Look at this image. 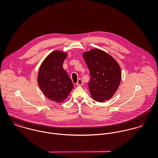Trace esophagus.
I'll list each match as a JSON object with an SVG mask.
<instances>
[{
	"label": "esophagus",
	"instance_id": "obj_1",
	"mask_svg": "<svg viewBox=\"0 0 158 158\" xmlns=\"http://www.w3.org/2000/svg\"><path fill=\"white\" fill-rule=\"evenodd\" d=\"M77 85L78 86H81V85H83V81H82V80H81V78H79V79L78 80L77 83Z\"/></svg>",
	"mask_w": 158,
	"mask_h": 158
}]
</instances>
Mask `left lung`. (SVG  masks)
<instances>
[{"mask_svg": "<svg viewBox=\"0 0 158 158\" xmlns=\"http://www.w3.org/2000/svg\"><path fill=\"white\" fill-rule=\"evenodd\" d=\"M90 75L88 85L94 100L103 102L110 99L120 85L121 70L109 54L95 48L83 53Z\"/></svg>", "mask_w": 158, "mask_h": 158, "instance_id": "8db88e82", "label": "left lung"}]
</instances>
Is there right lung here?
Segmentation results:
<instances>
[{
	"label": "right lung",
	"instance_id": "1",
	"mask_svg": "<svg viewBox=\"0 0 158 158\" xmlns=\"http://www.w3.org/2000/svg\"><path fill=\"white\" fill-rule=\"evenodd\" d=\"M67 54L54 51L48 55L40 68L38 81L45 96L58 103L63 102L73 88L67 72L63 68Z\"/></svg>",
	"mask_w": 158,
	"mask_h": 158
}]
</instances>
